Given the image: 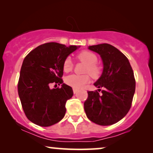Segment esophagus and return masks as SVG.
Returning a JSON list of instances; mask_svg holds the SVG:
<instances>
[{"instance_id":"1","label":"esophagus","mask_w":153,"mask_h":153,"mask_svg":"<svg viewBox=\"0 0 153 153\" xmlns=\"http://www.w3.org/2000/svg\"><path fill=\"white\" fill-rule=\"evenodd\" d=\"M79 91V90L77 89V88H73V92H74V93L75 94V93H76L77 92Z\"/></svg>"}]
</instances>
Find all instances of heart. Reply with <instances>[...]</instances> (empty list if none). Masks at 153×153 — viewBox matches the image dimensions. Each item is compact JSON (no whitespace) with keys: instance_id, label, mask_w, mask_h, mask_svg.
<instances>
[{"instance_id":"obj_1","label":"heart","mask_w":153,"mask_h":153,"mask_svg":"<svg viewBox=\"0 0 153 153\" xmlns=\"http://www.w3.org/2000/svg\"><path fill=\"white\" fill-rule=\"evenodd\" d=\"M76 58L81 62L86 65L85 73L89 74L93 78H97L101 74V68L97 64L98 58L95 53L90 51H82L76 55ZM62 69L65 72H69L72 70L73 63L70 57H67L62 63ZM67 84L76 88H80L90 81V77L88 74L76 75L72 74L68 76L65 79Z\"/></svg>"}]
</instances>
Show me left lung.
I'll list each match as a JSON object with an SVG mask.
<instances>
[{"label":"left lung","instance_id":"8db88e82","mask_svg":"<svg viewBox=\"0 0 153 153\" xmlns=\"http://www.w3.org/2000/svg\"><path fill=\"white\" fill-rule=\"evenodd\" d=\"M88 49L99 53L103 61V72L94 85L104 90L101 95L97 91L88 92L83 104L85 112L95 124H115L126 116L131 106L136 87L133 70L126 56L109 44L90 46Z\"/></svg>","mask_w":153,"mask_h":153}]
</instances>
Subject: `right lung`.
Listing matches in <instances>:
<instances>
[{
	"label": "right lung",
	"instance_id": "1",
	"mask_svg": "<svg viewBox=\"0 0 153 153\" xmlns=\"http://www.w3.org/2000/svg\"><path fill=\"white\" fill-rule=\"evenodd\" d=\"M77 49L48 42L32 50L23 61L18 81V93L24 114L39 126L49 127L62 120L65 104L73 95L72 87L62 81L64 60ZM51 83L62 84L51 89Z\"/></svg>",
	"mask_w": 153,
	"mask_h": 153
}]
</instances>
